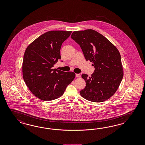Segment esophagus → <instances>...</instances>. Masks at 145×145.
<instances>
[{"instance_id":"1","label":"esophagus","mask_w":145,"mask_h":145,"mask_svg":"<svg viewBox=\"0 0 145 145\" xmlns=\"http://www.w3.org/2000/svg\"><path fill=\"white\" fill-rule=\"evenodd\" d=\"M76 77H77L78 78H80L81 77V75H80V74H76Z\"/></svg>"}]
</instances>
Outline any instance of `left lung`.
I'll return each instance as SVG.
<instances>
[{
  "label": "left lung",
  "mask_w": 145,
  "mask_h": 145,
  "mask_svg": "<svg viewBox=\"0 0 145 145\" xmlns=\"http://www.w3.org/2000/svg\"><path fill=\"white\" fill-rule=\"evenodd\" d=\"M71 39L80 46L86 61L95 67L91 76L82 74L86 86L80 91L85 99L102 102L114 94L123 77L119 50L103 35L95 30L74 31Z\"/></svg>",
  "instance_id": "obj_1"
}]
</instances>
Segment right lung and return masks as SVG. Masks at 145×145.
<instances>
[{
    "instance_id": "obj_1",
    "label": "right lung",
    "mask_w": 145,
    "mask_h": 145,
    "mask_svg": "<svg viewBox=\"0 0 145 145\" xmlns=\"http://www.w3.org/2000/svg\"><path fill=\"white\" fill-rule=\"evenodd\" d=\"M71 33V31H48L33 41L25 50L23 77L29 91L39 99L48 101L60 97L75 78L74 72L52 68L61 59L62 43Z\"/></svg>"
}]
</instances>
